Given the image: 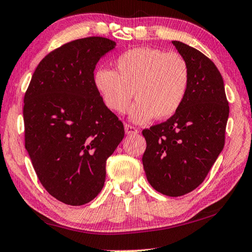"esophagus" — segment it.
Returning a JSON list of instances; mask_svg holds the SVG:
<instances>
[{"label":"esophagus","instance_id":"obj_1","mask_svg":"<svg viewBox=\"0 0 252 252\" xmlns=\"http://www.w3.org/2000/svg\"><path fill=\"white\" fill-rule=\"evenodd\" d=\"M125 129H126V134H135V133H138V129L135 126H131V125H126L125 126Z\"/></svg>","mask_w":252,"mask_h":252}]
</instances>
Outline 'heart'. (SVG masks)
I'll use <instances>...</instances> for the list:
<instances>
[{"label": "heart", "instance_id": "obj_1", "mask_svg": "<svg viewBox=\"0 0 252 252\" xmlns=\"http://www.w3.org/2000/svg\"><path fill=\"white\" fill-rule=\"evenodd\" d=\"M115 68V71L101 68L94 75L95 87L114 113H126L133 93L138 101L130 111V118L137 123L154 117L157 120L173 117L185 101L190 71L182 55L158 48H134L119 56Z\"/></svg>", "mask_w": 252, "mask_h": 252}]
</instances>
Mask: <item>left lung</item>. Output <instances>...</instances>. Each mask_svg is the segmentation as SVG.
<instances>
[{
	"mask_svg": "<svg viewBox=\"0 0 252 252\" xmlns=\"http://www.w3.org/2000/svg\"><path fill=\"white\" fill-rule=\"evenodd\" d=\"M173 45L189 66V91L173 117L142 131V163L150 185L176 197L201 185L222 151L229 103L214 63L186 43Z\"/></svg>",
	"mask_w": 252,
	"mask_h": 252,
	"instance_id": "1",
	"label": "left lung"
}]
</instances>
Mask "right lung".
<instances>
[{
    "mask_svg": "<svg viewBox=\"0 0 252 252\" xmlns=\"http://www.w3.org/2000/svg\"><path fill=\"white\" fill-rule=\"evenodd\" d=\"M115 42L89 37L48 54L25 94V146L41 185L67 205L102 190L106 160L125 137L121 120L94 85V69Z\"/></svg>",
    "mask_w": 252,
    "mask_h": 252,
    "instance_id": "obj_1",
    "label": "right lung"
}]
</instances>
